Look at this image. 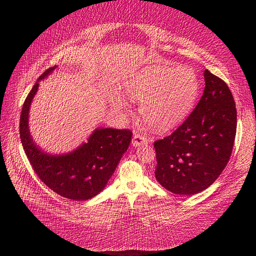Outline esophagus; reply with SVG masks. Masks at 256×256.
<instances>
[{"mask_svg":"<svg viewBox=\"0 0 256 256\" xmlns=\"http://www.w3.org/2000/svg\"><path fill=\"white\" fill-rule=\"evenodd\" d=\"M148 142V140L142 134L134 132V138H132V144L134 147H138V146H140L142 144H146Z\"/></svg>","mask_w":256,"mask_h":256,"instance_id":"1","label":"esophagus"}]
</instances>
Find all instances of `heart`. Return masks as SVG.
<instances>
[{
	"label": "heart",
	"mask_w": 256,
	"mask_h": 256,
	"mask_svg": "<svg viewBox=\"0 0 256 256\" xmlns=\"http://www.w3.org/2000/svg\"><path fill=\"white\" fill-rule=\"evenodd\" d=\"M200 82L188 66H151L136 74L128 85L132 100L140 103V114L156 132L178 126L192 109Z\"/></svg>",
	"instance_id": "obj_1"
}]
</instances>
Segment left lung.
I'll list each match as a JSON object with an SVG mask.
<instances>
[{"instance_id": "1", "label": "left lung", "mask_w": 256, "mask_h": 256, "mask_svg": "<svg viewBox=\"0 0 256 256\" xmlns=\"http://www.w3.org/2000/svg\"><path fill=\"white\" fill-rule=\"evenodd\" d=\"M204 94L186 122L154 142L155 177L167 190L190 196L206 190L229 162L237 112L227 84L204 70Z\"/></svg>"}]
</instances>
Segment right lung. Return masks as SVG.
I'll use <instances>...</instances> for the list:
<instances>
[{
	"mask_svg": "<svg viewBox=\"0 0 256 256\" xmlns=\"http://www.w3.org/2000/svg\"><path fill=\"white\" fill-rule=\"evenodd\" d=\"M56 66L48 68L42 80ZM38 81L27 95L20 116V138L25 154L44 184L56 194L72 200H87L105 188L132 140L130 130L97 128L87 142L64 155H48L34 144L28 128L29 108L38 89Z\"/></svg>",
	"mask_w": 256,
	"mask_h": 256,
	"instance_id": "add662e5",
	"label": "right lung"
}]
</instances>
